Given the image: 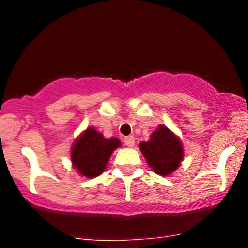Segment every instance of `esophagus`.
<instances>
[{
    "label": "esophagus",
    "instance_id": "1",
    "mask_svg": "<svg viewBox=\"0 0 248 248\" xmlns=\"http://www.w3.org/2000/svg\"><path fill=\"white\" fill-rule=\"evenodd\" d=\"M134 141H136V140H134V138L132 136L124 137V145H126V146H128V147L134 146Z\"/></svg>",
    "mask_w": 248,
    "mask_h": 248
}]
</instances>
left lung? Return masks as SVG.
<instances>
[{"instance_id": "left-lung-1", "label": "left lung", "mask_w": 248, "mask_h": 248, "mask_svg": "<svg viewBox=\"0 0 248 248\" xmlns=\"http://www.w3.org/2000/svg\"><path fill=\"white\" fill-rule=\"evenodd\" d=\"M139 147L152 170L162 176L176 170L184 158L180 139L162 124L151 134L149 141L140 142Z\"/></svg>"}]
</instances>
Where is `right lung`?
Instances as JSON below:
<instances>
[{"mask_svg": "<svg viewBox=\"0 0 248 248\" xmlns=\"http://www.w3.org/2000/svg\"><path fill=\"white\" fill-rule=\"evenodd\" d=\"M121 145L117 138H104L103 134L89 127L76 140L71 152L74 168L82 176L92 179L106 170L112 151Z\"/></svg>", "mask_w": 248, "mask_h": 248, "instance_id": "add662e5", "label": "right lung"}]
</instances>
